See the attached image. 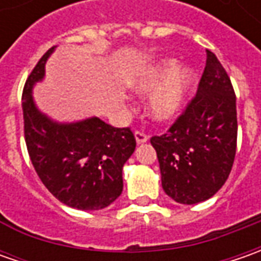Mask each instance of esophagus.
<instances>
[{
  "label": "esophagus",
  "mask_w": 261,
  "mask_h": 261,
  "mask_svg": "<svg viewBox=\"0 0 261 261\" xmlns=\"http://www.w3.org/2000/svg\"><path fill=\"white\" fill-rule=\"evenodd\" d=\"M135 139L136 144H145L146 141H148V136H146V134H144V132H141V130H136Z\"/></svg>",
  "instance_id": "obj_1"
}]
</instances>
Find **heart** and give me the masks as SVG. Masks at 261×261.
Instances as JSON below:
<instances>
[{
	"label": "heart",
	"mask_w": 261,
	"mask_h": 261,
	"mask_svg": "<svg viewBox=\"0 0 261 261\" xmlns=\"http://www.w3.org/2000/svg\"><path fill=\"white\" fill-rule=\"evenodd\" d=\"M196 74L187 66L177 68L175 59H163L144 69L132 83L141 95L151 93L146 112L155 122H171L181 115L195 88Z\"/></svg>",
	"instance_id": "obj_1"
}]
</instances>
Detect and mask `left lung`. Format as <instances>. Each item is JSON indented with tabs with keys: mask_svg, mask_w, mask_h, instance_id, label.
<instances>
[{
	"mask_svg": "<svg viewBox=\"0 0 261 261\" xmlns=\"http://www.w3.org/2000/svg\"><path fill=\"white\" fill-rule=\"evenodd\" d=\"M236 93L215 54L206 50L197 93L167 134L152 136L163 189L177 203L207 200L224 186L237 149Z\"/></svg>",
	"mask_w": 261,
	"mask_h": 261,
	"instance_id": "8db88e82",
	"label": "left lung"
}]
</instances>
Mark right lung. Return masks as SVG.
I'll return each instance as SVG.
<instances>
[{
  "label": "right lung",
  "mask_w": 261,
  "mask_h": 261,
  "mask_svg": "<svg viewBox=\"0 0 261 261\" xmlns=\"http://www.w3.org/2000/svg\"><path fill=\"white\" fill-rule=\"evenodd\" d=\"M50 47L29 75L23 90L27 151L46 189L66 206L98 211L113 203L123 190L122 170L136 146L129 127H113L98 117L59 123L42 113L33 87L45 76Z\"/></svg>",
  "instance_id": "1"
}]
</instances>
